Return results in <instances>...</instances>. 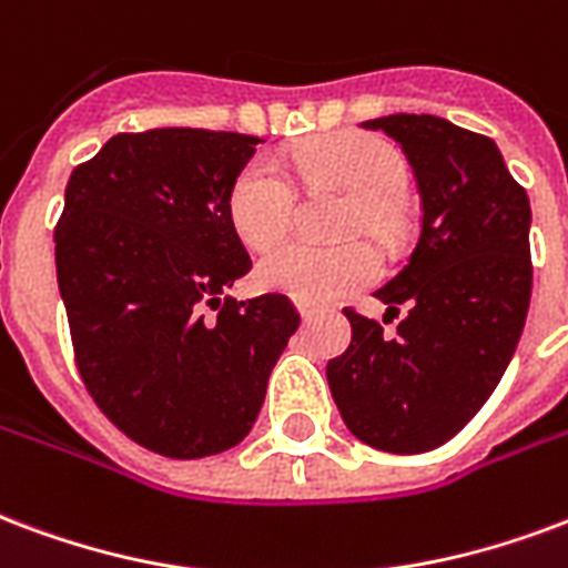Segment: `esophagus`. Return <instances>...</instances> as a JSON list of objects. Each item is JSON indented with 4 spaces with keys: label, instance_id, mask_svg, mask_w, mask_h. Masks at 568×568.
Instances as JSON below:
<instances>
[{
    "label": "esophagus",
    "instance_id": "esophagus-1",
    "mask_svg": "<svg viewBox=\"0 0 568 568\" xmlns=\"http://www.w3.org/2000/svg\"><path fill=\"white\" fill-rule=\"evenodd\" d=\"M297 313H301V318H304V322H310V318L316 316V310H313L310 304H304V301H297Z\"/></svg>",
    "mask_w": 568,
    "mask_h": 568
}]
</instances>
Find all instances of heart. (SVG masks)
Here are the masks:
<instances>
[{"instance_id":"1","label":"heart","mask_w":568,"mask_h":568,"mask_svg":"<svg viewBox=\"0 0 568 568\" xmlns=\"http://www.w3.org/2000/svg\"><path fill=\"white\" fill-rule=\"evenodd\" d=\"M295 165L306 183H334L358 201L348 231L382 229L390 204L406 192L403 155L376 134L339 132L310 141L295 153ZM229 220L250 250H271L283 241L295 220V186L267 159H252L234 178L229 192ZM382 271L379 255L367 243L316 246L285 243L258 264V283L304 304H331L369 285Z\"/></svg>"}]
</instances>
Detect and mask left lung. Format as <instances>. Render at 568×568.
I'll use <instances>...</instances> for the list:
<instances>
[{
	"instance_id": "8db88e82",
	"label": "left lung",
	"mask_w": 568,
	"mask_h": 568,
	"mask_svg": "<svg viewBox=\"0 0 568 568\" xmlns=\"http://www.w3.org/2000/svg\"><path fill=\"white\" fill-rule=\"evenodd\" d=\"M394 138L422 195V234L409 262L376 292L379 322L343 310L352 343L327 361V385L361 443L422 455L460 434L515 355L532 288L530 199L485 134L430 113L367 120Z\"/></svg>"
}]
</instances>
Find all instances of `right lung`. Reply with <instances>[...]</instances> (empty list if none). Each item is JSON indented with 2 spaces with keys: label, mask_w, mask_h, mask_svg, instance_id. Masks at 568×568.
<instances>
[{
  "label": "right lung",
  "mask_w": 568,
  "mask_h": 568,
  "mask_svg": "<svg viewBox=\"0 0 568 568\" xmlns=\"http://www.w3.org/2000/svg\"><path fill=\"white\" fill-rule=\"evenodd\" d=\"M258 144L123 132L65 186L53 241L74 361L95 406L155 455L195 460L241 443L301 325L285 295H225L252 267L229 192Z\"/></svg>",
  "instance_id": "right-lung-1"
}]
</instances>
